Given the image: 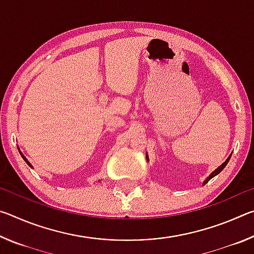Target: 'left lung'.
Returning a JSON list of instances; mask_svg holds the SVG:
<instances>
[{
    "mask_svg": "<svg viewBox=\"0 0 254 254\" xmlns=\"http://www.w3.org/2000/svg\"><path fill=\"white\" fill-rule=\"evenodd\" d=\"M231 156H232V154H230V156H229V158H227V159H226V160H225L224 162H223V163H222V165H221L220 167H218V168H216V169H215V170L213 171V173H212V174H210V175L208 176V177H207V178H206V179L204 180V183H203V185H205L206 183H207V182H208V180H210V179H212L213 177H215V176H216V175H218V174H220V173H221V171H222L223 169H224V168H225V166L227 165V162H229V160H230V158H231ZM145 157H147V161H149V156H148V153H145Z\"/></svg>",
    "mask_w": 254,
    "mask_h": 254,
    "instance_id": "1",
    "label": "left lung"
}]
</instances>
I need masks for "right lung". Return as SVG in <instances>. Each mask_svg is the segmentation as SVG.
Wrapping results in <instances>:
<instances>
[{
	"mask_svg": "<svg viewBox=\"0 0 254 254\" xmlns=\"http://www.w3.org/2000/svg\"><path fill=\"white\" fill-rule=\"evenodd\" d=\"M18 149H19V148H18ZM19 152H20V154H21V156H22V158L24 159V161H25V162H27V163H28V165H29V166H30V167H31V168H32V165H31V163H30V162L28 161V159H27V158H25V157L23 156V154H22V152H21V151H20V149H19ZM98 182H100V180H98Z\"/></svg>",
	"mask_w": 254,
	"mask_h": 254,
	"instance_id": "add662e5",
	"label": "right lung"
}]
</instances>
